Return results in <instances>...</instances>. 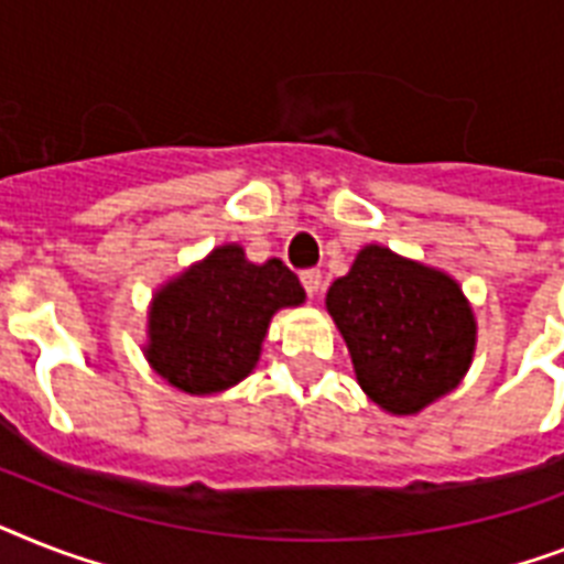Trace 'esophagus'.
<instances>
[{
  "label": "esophagus",
  "instance_id": "obj_1",
  "mask_svg": "<svg viewBox=\"0 0 564 564\" xmlns=\"http://www.w3.org/2000/svg\"><path fill=\"white\" fill-rule=\"evenodd\" d=\"M301 283L310 295H318L324 290V274L318 269H306V272H301Z\"/></svg>",
  "mask_w": 564,
  "mask_h": 564
}]
</instances>
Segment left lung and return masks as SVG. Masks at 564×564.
Here are the masks:
<instances>
[{
    "label": "left lung",
    "instance_id": "8db88e82",
    "mask_svg": "<svg viewBox=\"0 0 564 564\" xmlns=\"http://www.w3.org/2000/svg\"><path fill=\"white\" fill-rule=\"evenodd\" d=\"M356 382L393 416H414L455 391L473 365L478 322L460 283L379 242L361 246L324 297Z\"/></svg>",
    "mask_w": 564,
    "mask_h": 564
}]
</instances>
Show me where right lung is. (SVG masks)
I'll return each mask as SVG.
<instances>
[{"instance_id": "1", "label": "right lung", "mask_w": 564, "mask_h": 564, "mask_svg": "<svg viewBox=\"0 0 564 564\" xmlns=\"http://www.w3.org/2000/svg\"><path fill=\"white\" fill-rule=\"evenodd\" d=\"M304 301L281 260L251 263L240 242H223L153 292L141 350L167 386L214 397L258 368L274 313Z\"/></svg>"}]
</instances>
